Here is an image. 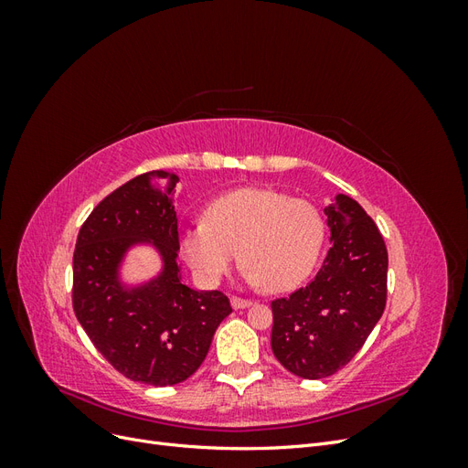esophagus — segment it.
<instances>
[{"mask_svg":"<svg viewBox=\"0 0 468 468\" xmlns=\"http://www.w3.org/2000/svg\"><path fill=\"white\" fill-rule=\"evenodd\" d=\"M230 303H232L234 308H248V306H251V301L250 299H242V296H232Z\"/></svg>","mask_w":468,"mask_h":468,"instance_id":"1","label":"esophagus"}]
</instances>
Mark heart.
Masks as SVG:
<instances>
[{
    "instance_id": "obj_1",
    "label": "heart",
    "mask_w": 468,
    "mask_h": 468,
    "mask_svg": "<svg viewBox=\"0 0 468 468\" xmlns=\"http://www.w3.org/2000/svg\"><path fill=\"white\" fill-rule=\"evenodd\" d=\"M325 224L316 205L273 189L242 187L220 195L205 222L181 234V256L201 281L215 285L242 260L246 279L285 292L313 273Z\"/></svg>"
}]
</instances>
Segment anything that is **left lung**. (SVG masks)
<instances>
[{
	"instance_id": "left-lung-1",
	"label": "left lung",
	"mask_w": 468,
	"mask_h": 468,
	"mask_svg": "<svg viewBox=\"0 0 468 468\" xmlns=\"http://www.w3.org/2000/svg\"><path fill=\"white\" fill-rule=\"evenodd\" d=\"M332 248L314 281L275 299L271 347L301 378H325L363 347L387 306L388 253L377 224L347 195L324 208Z\"/></svg>"
}]
</instances>
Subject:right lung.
<instances>
[{
	"label": "right lung",
	"mask_w": 468,
	"mask_h": 468,
	"mask_svg": "<svg viewBox=\"0 0 468 468\" xmlns=\"http://www.w3.org/2000/svg\"><path fill=\"white\" fill-rule=\"evenodd\" d=\"M176 174L154 169L107 195L81 224L74 250L72 304L95 349L126 378L172 387L205 361L218 324L232 313L220 291L181 282L174 207ZM152 241L163 273L126 290L118 281L125 250Z\"/></svg>",
	"instance_id": "obj_1"
}]
</instances>
